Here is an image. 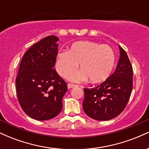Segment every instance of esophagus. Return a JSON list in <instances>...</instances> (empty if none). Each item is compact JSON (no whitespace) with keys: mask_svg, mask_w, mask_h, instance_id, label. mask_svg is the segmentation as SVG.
<instances>
[{"mask_svg":"<svg viewBox=\"0 0 149 149\" xmlns=\"http://www.w3.org/2000/svg\"><path fill=\"white\" fill-rule=\"evenodd\" d=\"M77 86H78V85H75V84H72V83H69V84L67 85V87H68V88H69V89L75 88V87H77Z\"/></svg>","mask_w":149,"mask_h":149,"instance_id":"obj_1","label":"esophagus"}]
</instances>
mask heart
Wrapping results in <instances>:
<instances>
[{
	"mask_svg": "<svg viewBox=\"0 0 149 149\" xmlns=\"http://www.w3.org/2000/svg\"><path fill=\"white\" fill-rule=\"evenodd\" d=\"M115 61V54L110 46L88 40L77 41L71 45L69 50L58 52L56 69L60 76L68 72L66 78L71 81H83L88 78L90 82L97 83L107 79ZM78 63L81 69L72 72Z\"/></svg>",
	"mask_w": 149,
	"mask_h": 149,
	"instance_id": "1",
	"label": "heart"
}]
</instances>
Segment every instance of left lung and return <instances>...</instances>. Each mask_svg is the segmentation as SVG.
I'll return each mask as SVG.
<instances>
[{
    "instance_id": "1",
    "label": "left lung",
    "mask_w": 149,
    "mask_h": 149,
    "mask_svg": "<svg viewBox=\"0 0 149 149\" xmlns=\"http://www.w3.org/2000/svg\"><path fill=\"white\" fill-rule=\"evenodd\" d=\"M120 59L116 71L105 81L93 88H84L83 110L97 120L116 118L124 110L132 90V68L129 58L120 46Z\"/></svg>"
}]
</instances>
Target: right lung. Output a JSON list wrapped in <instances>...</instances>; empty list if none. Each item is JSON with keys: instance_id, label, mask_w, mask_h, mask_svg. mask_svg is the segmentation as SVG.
Here are the masks:
<instances>
[{"instance_id": "right-lung-1", "label": "right lung", "mask_w": 149, "mask_h": 149, "mask_svg": "<svg viewBox=\"0 0 149 149\" xmlns=\"http://www.w3.org/2000/svg\"><path fill=\"white\" fill-rule=\"evenodd\" d=\"M59 38L49 36L32 45L22 57L16 78L22 109L32 118L47 120L59 115L67 85L54 69Z\"/></svg>"}]
</instances>
